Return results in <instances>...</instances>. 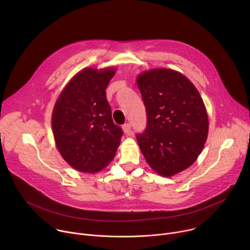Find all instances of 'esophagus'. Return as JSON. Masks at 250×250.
<instances>
[{"mask_svg":"<svg viewBox=\"0 0 250 250\" xmlns=\"http://www.w3.org/2000/svg\"><path fill=\"white\" fill-rule=\"evenodd\" d=\"M123 130L126 135H131L132 131H131V125L129 124H125L123 125Z\"/></svg>","mask_w":250,"mask_h":250,"instance_id":"esophagus-1","label":"esophagus"}]
</instances>
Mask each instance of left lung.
I'll use <instances>...</instances> for the list:
<instances>
[{"label": "left lung", "instance_id": "obj_1", "mask_svg": "<svg viewBox=\"0 0 250 250\" xmlns=\"http://www.w3.org/2000/svg\"><path fill=\"white\" fill-rule=\"evenodd\" d=\"M136 83L147 116L137 144L153 171L172 177L190 167L204 148L208 132L206 105L195 85L173 69L144 71Z\"/></svg>", "mask_w": 250, "mask_h": 250}]
</instances>
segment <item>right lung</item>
<instances>
[{"mask_svg": "<svg viewBox=\"0 0 250 250\" xmlns=\"http://www.w3.org/2000/svg\"><path fill=\"white\" fill-rule=\"evenodd\" d=\"M116 67H86L66 84L51 116L55 146L66 163L98 173L116 156L123 130L112 119L105 89Z\"/></svg>", "mask_w": 250, "mask_h": 250, "instance_id": "add662e5", "label": "right lung"}]
</instances>
